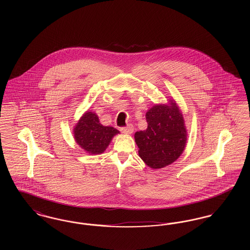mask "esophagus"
<instances>
[{"label":"esophagus","instance_id":"1","mask_svg":"<svg viewBox=\"0 0 250 250\" xmlns=\"http://www.w3.org/2000/svg\"><path fill=\"white\" fill-rule=\"evenodd\" d=\"M120 131H122L123 133H125V134H131L133 131V126L131 124H129L126 127L120 128Z\"/></svg>","mask_w":250,"mask_h":250}]
</instances>
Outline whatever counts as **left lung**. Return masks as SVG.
<instances>
[{
	"mask_svg": "<svg viewBox=\"0 0 250 250\" xmlns=\"http://www.w3.org/2000/svg\"><path fill=\"white\" fill-rule=\"evenodd\" d=\"M147 128L136 131L139 156L146 166L157 169L167 167L182 155L187 140L183 114L174 101L169 104L152 106L146 114Z\"/></svg>",
	"mask_w": 250,
	"mask_h": 250,
	"instance_id": "8db88e82",
	"label": "left lung"
}]
</instances>
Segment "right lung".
Instances as JSON below:
<instances>
[{
	"mask_svg": "<svg viewBox=\"0 0 250 250\" xmlns=\"http://www.w3.org/2000/svg\"><path fill=\"white\" fill-rule=\"evenodd\" d=\"M118 133L119 131L114 127L102 125L98 115L88 111L83 115L73 129L76 143L90 154L103 153Z\"/></svg>",
	"mask_w": 250,
	"mask_h": 250,
	"instance_id": "1",
	"label": "right lung"
}]
</instances>
